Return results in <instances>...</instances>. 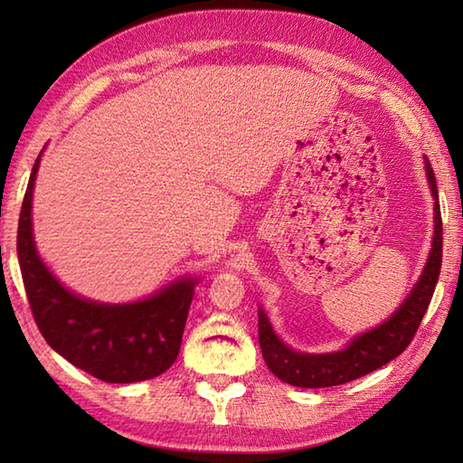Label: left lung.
<instances>
[{
  "label": "left lung",
  "mask_w": 463,
  "mask_h": 463,
  "mask_svg": "<svg viewBox=\"0 0 463 463\" xmlns=\"http://www.w3.org/2000/svg\"><path fill=\"white\" fill-rule=\"evenodd\" d=\"M426 173L430 181L431 194H434V242L416 287L411 288L404 304L392 314V317L366 334L354 338L346 348L332 354H302L290 350L277 334H274L267 314L259 312V342L264 362L274 376L290 386L298 388H328L352 382L366 373L382 368L383 364L394 360L404 352L414 334L420 328V322L434 297L436 284L441 269V213L438 203V186L431 165L426 159Z\"/></svg>",
  "instance_id": "left-lung-1"
}]
</instances>
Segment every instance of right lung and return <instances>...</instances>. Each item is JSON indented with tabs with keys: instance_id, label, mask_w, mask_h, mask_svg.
Instances as JSON below:
<instances>
[{
	"instance_id": "obj_1",
	"label": "right lung",
	"mask_w": 463,
	"mask_h": 463,
	"mask_svg": "<svg viewBox=\"0 0 463 463\" xmlns=\"http://www.w3.org/2000/svg\"><path fill=\"white\" fill-rule=\"evenodd\" d=\"M35 159L17 226V259L29 308L45 342L73 366L109 383L159 376L179 356L193 279H181L155 297L131 304H99L75 297L39 259L32 231Z\"/></svg>"
}]
</instances>
